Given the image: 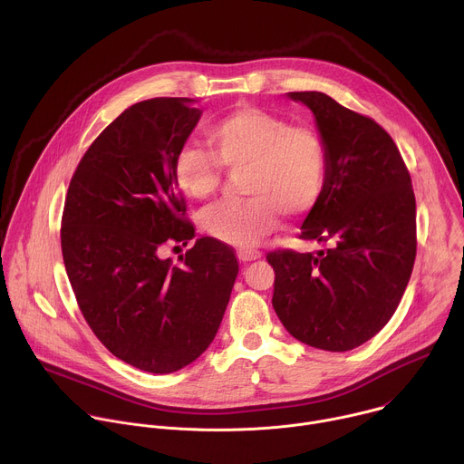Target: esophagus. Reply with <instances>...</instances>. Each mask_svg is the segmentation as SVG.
Returning <instances> with one entry per match:
<instances>
[{"label": "esophagus", "mask_w": 464, "mask_h": 464, "mask_svg": "<svg viewBox=\"0 0 464 464\" xmlns=\"http://www.w3.org/2000/svg\"><path fill=\"white\" fill-rule=\"evenodd\" d=\"M237 256H238L240 262H249V260L260 258V256H262V251L253 249V247H240V249H237Z\"/></svg>", "instance_id": "34e87169"}]
</instances>
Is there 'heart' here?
<instances>
[{
  "label": "heart",
  "instance_id": "obj_1",
  "mask_svg": "<svg viewBox=\"0 0 464 464\" xmlns=\"http://www.w3.org/2000/svg\"><path fill=\"white\" fill-rule=\"evenodd\" d=\"M213 150L183 145L172 172L179 190L196 202L209 200L222 183L224 167L242 174V202L209 209L204 229L231 246H251L281 218L301 217L319 200L328 170V152L319 131L286 117L246 106L206 130Z\"/></svg>",
  "mask_w": 464,
  "mask_h": 464
}]
</instances>
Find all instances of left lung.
<instances>
[{
	"instance_id": "obj_1",
	"label": "left lung",
	"mask_w": 464,
	"mask_h": 464,
	"mask_svg": "<svg viewBox=\"0 0 464 464\" xmlns=\"http://www.w3.org/2000/svg\"><path fill=\"white\" fill-rule=\"evenodd\" d=\"M306 104L328 152L324 188L299 238L328 247L276 249L274 308L288 333L315 349L345 353L376 336L399 306L417 255L410 170L387 131L319 92Z\"/></svg>"
}]
</instances>
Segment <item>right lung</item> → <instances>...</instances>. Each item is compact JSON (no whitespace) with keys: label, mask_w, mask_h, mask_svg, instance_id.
<instances>
[{"label":"right lung","mask_w":464,"mask_h":464,"mask_svg":"<svg viewBox=\"0 0 464 464\" xmlns=\"http://www.w3.org/2000/svg\"><path fill=\"white\" fill-rule=\"evenodd\" d=\"M190 101L126 108L82 156L62 213V256L86 323L113 356L154 374L211 345L238 274L227 244L196 238L174 179L176 152L202 115ZM190 239L178 263L160 256Z\"/></svg>","instance_id":"add662e5"}]
</instances>
